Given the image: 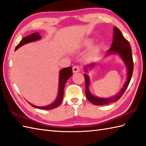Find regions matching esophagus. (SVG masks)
I'll return each mask as SVG.
<instances>
[{
  "label": "esophagus",
  "mask_w": 146,
  "mask_h": 146,
  "mask_svg": "<svg viewBox=\"0 0 146 146\" xmlns=\"http://www.w3.org/2000/svg\"><path fill=\"white\" fill-rule=\"evenodd\" d=\"M81 70V67L78 65H75L73 67V73H77V72H79V71Z\"/></svg>",
  "instance_id": "34e87169"
}]
</instances>
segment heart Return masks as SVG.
I'll use <instances>...</instances> for the list:
<instances>
[{
	"label": "heart",
	"instance_id": "b5f03b06",
	"mask_svg": "<svg viewBox=\"0 0 146 146\" xmlns=\"http://www.w3.org/2000/svg\"><path fill=\"white\" fill-rule=\"evenodd\" d=\"M92 43V41L91 40H86V41L84 42V44L85 45V46H88V45H89V44H90Z\"/></svg>",
	"mask_w": 146,
	"mask_h": 146
}]
</instances>
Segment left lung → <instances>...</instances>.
<instances>
[{"instance_id": "8db88e82", "label": "left lung", "mask_w": 146, "mask_h": 146, "mask_svg": "<svg viewBox=\"0 0 146 146\" xmlns=\"http://www.w3.org/2000/svg\"><path fill=\"white\" fill-rule=\"evenodd\" d=\"M113 53L119 54L120 57L122 58L127 68V81L123 85L122 89L121 90L119 94L113 97L104 98H98L97 97H94V95L91 94L89 91V84H90V79L89 76L86 74H85V94L86 98L88 100L91 102L92 104L96 105H106L108 104L112 103V102H116L119 100L120 97H122L123 94H124L130 82L132 76L133 70H134V62L132 59V54L131 47L130 45L129 41L127 40L122 35L120 31L117 28V27H114L113 29V42L109 50L107 51L108 54H111ZM94 63L88 64L86 67H94ZM85 68V69H86Z\"/></svg>"}]
</instances>
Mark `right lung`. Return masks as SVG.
Listing matches in <instances>:
<instances>
[{"label":"right lung","instance_id":"1","mask_svg":"<svg viewBox=\"0 0 146 146\" xmlns=\"http://www.w3.org/2000/svg\"><path fill=\"white\" fill-rule=\"evenodd\" d=\"M41 35H39V33L38 32L33 33L31 35L24 37V38L20 41V42L17 45L16 48L15 49V51L17 50V49L19 48H20L21 46L25 44L26 43L37 41V40L41 39ZM72 74H73L72 68L71 66L68 67V68H64L63 69L61 70L60 72V82H59L58 95L56 99L53 103L48 105V106H46V107H38L33 104H31L30 103L29 104L33 107L39 108V109H43V110H50L58 107L61 104L62 100H63L65 84H66L67 80L69 79L70 77L71 76V75H72Z\"/></svg>","mask_w":146,"mask_h":146}]
</instances>
